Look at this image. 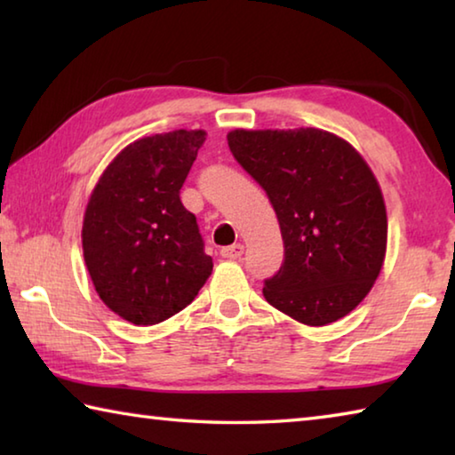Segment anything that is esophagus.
I'll return each instance as SVG.
<instances>
[{
  "instance_id": "1",
  "label": "esophagus",
  "mask_w": 455,
  "mask_h": 455,
  "mask_svg": "<svg viewBox=\"0 0 455 455\" xmlns=\"http://www.w3.org/2000/svg\"><path fill=\"white\" fill-rule=\"evenodd\" d=\"M243 252H244V246H243L241 243H236V244L225 246V249L220 251V255L225 257L227 260H236V259H241V257H243Z\"/></svg>"
}]
</instances>
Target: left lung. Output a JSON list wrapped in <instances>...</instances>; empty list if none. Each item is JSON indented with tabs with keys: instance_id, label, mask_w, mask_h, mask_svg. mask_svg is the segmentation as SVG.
<instances>
[{
	"instance_id": "8db88e82",
	"label": "left lung",
	"mask_w": 455,
	"mask_h": 455,
	"mask_svg": "<svg viewBox=\"0 0 455 455\" xmlns=\"http://www.w3.org/2000/svg\"><path fill=\"white\" fill-rule=\"evenodd\" d=\"M227 140L281 225L284 263L265 281L267 301L309 327L349 315L373 289L387 251L385 200L365 158L319 128H236Z\"/></svg>"
}]
</instances>
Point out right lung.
Returning a JSON list of instances; mask_svg holds the SVG:
<instances>
[{"instance_id": "obj_1", "label": "right lung", "mask_w": 455, "mask_h": 455, "mask_svg": "<svg viewBox=\"0 0 455 455\" xmlns=\"http://www.w3.org/2000/svg\"><path fill=\"white\" fill-rule=\"evenodd\" d=\"M204 130L138 138L106 166L88 198L82 249L108 309L156 325L195 301L212 273L196 217L180 203Z\"/></svg>"}]
</instances>
